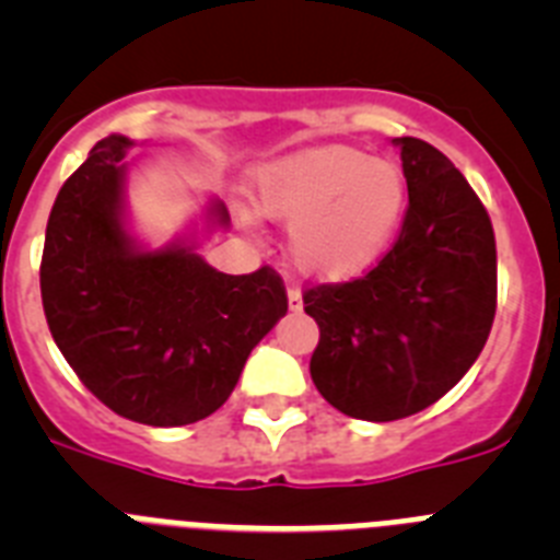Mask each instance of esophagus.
Listing matches in <instances>:
<instances>
[{
  "mask_svg": "<svg viewBox=\"0 0 560 560\" xmlns=\"http://www.w3.org/2000/svg\"><path fill=\"white\" fill-rule=\"evenodd\" d=\"M289 308L291 311H303V294H300V291H296L294 285H291V289H289Z\"/></svg>",
  "mask_w": 560,
  "mask_h": 560,
  "instance_id": "34e87169",
  "label": "esophagus"
}]
</instances>
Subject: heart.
I'll use <instances>...</instances> for the list:
<instances>
[{"instance_id":"b5f03b06","label":"heart","mask_w":560,"mask_h":560,"mask_svg":"<svg viewBox=\"0 0 560 560\" xmlns=\"http://www.w3.org/2000/svg\"><path fill=\"white\" fill-rule=\"evenodd\" d=\"M260 215L289 224V255L316 280H350L393 244L407 212V176L361 148H305L260 167L252 185Z\"/></svg>"}]
</instances>
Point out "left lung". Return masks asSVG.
I'll list each match as a JSON object with an SVG mask.
<instances>
[{"label": "left lung", "mask_w": 560, "mask_h": 560, "mask_svg": "<svg viewBox=\"0 0 560 560\" xmlns=\"http://www.w3.org/2000/svg\"><path fill=\"white\" fill-rule=\"evenodd\" d=\"M400 148L409 207L398 241L359 280L314 285L311 378L330 407L387 423L432 407L482 353L497 314V241L463 173L415 137Z\"/></svg>", "instance_id": "1"}]
</instances>
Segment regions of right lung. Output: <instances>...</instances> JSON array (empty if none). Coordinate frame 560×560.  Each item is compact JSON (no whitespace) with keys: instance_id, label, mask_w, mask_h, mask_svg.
Returning <instances> with one entry per match:
<instances>
[{"instance_id":"1","label":"right lung","mask_w":560,"mask_h":560,"mask_svg":"<svg viewBox=\"0 0 560 560\" xmlns=\"http://www.w3.org/2000/svg\"><path fill=\"white\" fill-rule=\"evenodd\" d=\"M131 145L120 133L101 140L58 190L42 255L44 316L69 368L112 412L187 427L230 398L289 296L269 266L224 275L187 241L140 249L122 221ZM226 224V207L212 201L210 226Z\"/></svg>"}]
</instances>
